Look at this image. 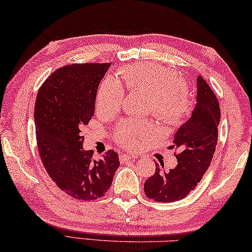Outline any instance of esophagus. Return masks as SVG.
<instances>
[{
	"instance_id": "34e87169",
	"label": "esophagus",
	"mask_w": 252,
	"mask_h": 252,
	"mask_svg": "<svg viewBox=\"0 0 252 252\" xmlns=\"http://www.w3.org/2000/svg\"><path fill=\"white\" fill-rule=\"evenodd\" d=\"M136 157L135 154H131V153H124L123 155L121 156V160L123 161H126V160H129V159H135Z\"/></svg>"
}]
</instances>
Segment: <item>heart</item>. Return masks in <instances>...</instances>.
I'll return each instance as SVG.
<instances>
[{"label":"heart","instance_id":"1","mask_svg":"<svg viewBox=\"0 0 252 252\" xmlns=\"http://www.w3.org/2000/svg\"><path fill=\"white\" fill-rule=\"evenodd\" d=\"M124 88L145 92L153 113L169 124L182 123L192 109L191 96L187 83L175 76L168 67L154 64H130L119 70V78L107 77L101 83L97 94V106L115 110L122 104ZM149 121H125L116 128V137L129 147L138 145V137L153 131Z\"/></svg>","mask_w":252,"mask_h":252}]
</instances>
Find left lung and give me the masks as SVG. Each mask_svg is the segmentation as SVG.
<instances>
[{
	"label": "left lung",
	"mask_w": 252,
	"mask_h": 252,
	"mask_svg": "<svg viewBox=\"0 0 252 252\" xmlns=\"http://www.w3.org/2000/svg\"><path fill=\"white\" fill-rule=\"evenodd\" d=\"M220 108L217 97L201 76H197L195 108L174 135L173 148L178 165L166 171L156 162V171L144 185L148 198L158 202L183 199L196 188L213 159L218 140ZM164 168V164H161Z\"/></svg>",
	"instance_id": "obj_1"
}]
</instances>
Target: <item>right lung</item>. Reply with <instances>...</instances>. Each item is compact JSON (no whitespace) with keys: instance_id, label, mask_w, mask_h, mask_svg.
Here are the masks:
<instances>
[{"instance_id":"obj_1","label":"right lung","mask_w":252,"mask_h":252,"mask_svg":"<svg viewBox=\"0 0 252 252\" xmlns=\"http://www.w3.org/2000/svg\"><path fill=\"white\" fill-rule=\"evenodd\" d=\"M110 64H72L59 68L39 88L34 121L39 156L57 187L79 200L105 195L119 167L118 154L108 151L94 160L83 149L81 129L95 112L97 88Z\"/></svg>"}]
</instances>
